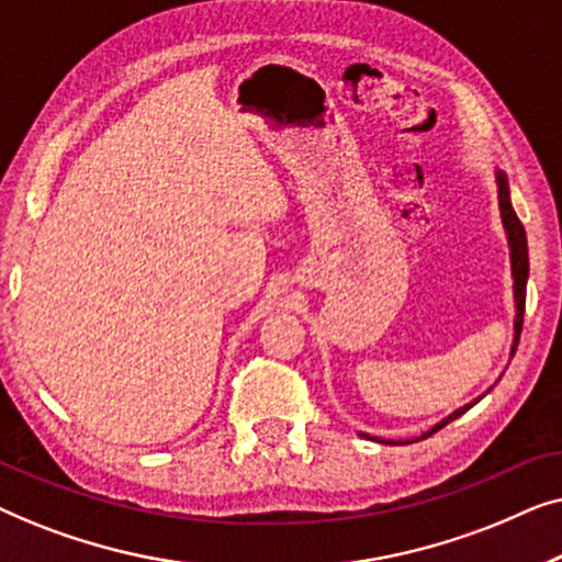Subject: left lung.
Segmentation results:
<instances>
[{
    "label": "left lung",
    "mask_w": 562,
    "mask_h": 562,
    "mask_svg": "<svg viewBox=\"0 0 562 562\" xmlns=\"http://www.w3.org/2000/svg\"><path fill=\"white\" fill-rule=\"evenodd\" d=\"M496 181H498V206H502V220H504V227H506V237H509V250H512V273H514V302H517V319H514V345H512V356L517 352V345H519V333H521V322H525V299H527V273H529V256H527V235H525V227H521V222L517 214H514V206H512V199H509V181H506V176L498 171L496 173ZM479 402V398H475ZM465 404L463 409L452 412L448 419H442L440 425H435L429 429L427 435H422L419 440H425V437L435 435L437 429H442L445 425H450L452 419H458L460 414L471 409L475 404ZM368 437V435H363ZM417 442V440H414Z\"/></svg>",
    "instance_id": "8db88e82"
}]
</instances>
